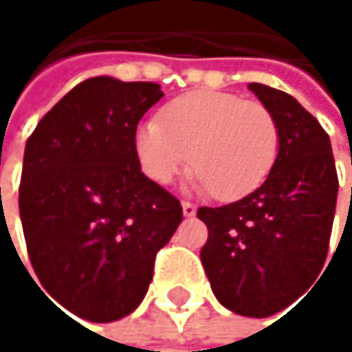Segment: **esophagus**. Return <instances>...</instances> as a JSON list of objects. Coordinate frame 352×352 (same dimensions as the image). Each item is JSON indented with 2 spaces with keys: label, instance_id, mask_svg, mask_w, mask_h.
Wrapping results in <instances>:
<instances>
[{
  "label": "esophagus",
  "instance_id": "esophagus-1",
  "mask_svg": "<svg viewBox=\"0 0 352 352\" xmlns=\"http://www.w3.org/2000/svg\"><path fill=\"white\" fill-rule=\"evenodd\" d=\"M181 208H183V216H185V218H193V216H195V212H197V208H195L191 201H183V204H181Z\"/></svg>",
  "mask_w": 352,
  "mask_h": 352
}]
</instances>
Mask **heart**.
<instances>
[{"instance_id": "heart-1", "label": "heart", "mask_w": 352, "mask_h": 352, "mask_svg": "<svg viewBox=\"0 0 352 352\" xmlns=\"http://www.w3.org/2000/svg\"><path fill=\"white\" fill-rule=\"evenodd\" d=\"M134 148L151 181L167 185L191 161L193 187L218 199H239L271 173L279 153L273 113L226 91L183 96L138 126Z\"/></svg>"}]
</instances>
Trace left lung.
I'll return each mask as SVG.
<instances>
[{"mask_svg": "<svg viewBox=\"0 0 352 352\" xmlns=\"http://www.w3.org/2000/svg\"><path fill=\"white\" fill-rule=\"evenodd\" d=\"M248 89L277 122L279 153L258 189L234 204L197 210L210 232L199 256L224 308L267 318L294 304L320 275L338 177L330 138L308 109L269 85Z\"/></svg>", "mask_w": 352, "mask_h": 352, "instance_id": "obj_1", "label": "left lung"}]
</instances>
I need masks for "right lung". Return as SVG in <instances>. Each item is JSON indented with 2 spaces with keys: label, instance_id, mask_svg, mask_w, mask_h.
Masks as SVG:
<instances>
[{
  "label": "right lung",
  "instance_id": "1",
  "mask_svg": "<svg viewBox=\"0 0 352 352\" xmlns=\"http://www.w3.org/2000/svg\"><path fill=\"white\" fill-rule=\"evenodd\" d=\"M161 98L157 83L94 77L26 142L18 204L34 283L83 320L134 312L183 220L179 199L140 171L134 148L140 118Z\"/></svg>",
  "mask_w": 352,
  "mask_h": 352
}]
</instances>
